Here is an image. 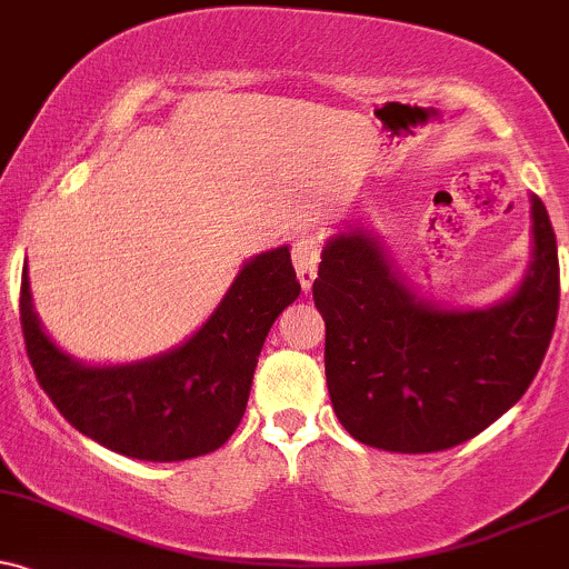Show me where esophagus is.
I'll use <instances>...</instances> for the list:
<instances>
[{"instance_id": "1", "label": "esophagus", "mask_w": 569, "mask_h": 569, "mask_svg": "<svg viewBox=\"0 0 569 569\" xmlns=\"http://www.w3.org/2000/svg\"><path fill=\"white\" fill-rule=\"evenodd\" d=\"M319 258H322V239L319 237H300L292 242V266H296L298 282L303 290H309L317 279Z\"/></svg>"}]
</instances>
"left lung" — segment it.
Here are the masks:
<instances>
[{
    "instance_id": "obj_1",
    "label": "left lung",
    "mask_w": 569,
    "mask_h": 569,
    "mask_svg": "<svg viewBox=\"0 0 569 569\" xmlns=\"http://www.w3.org/2000/svg\"><path fill=\"white\" fill-rule=\"evenodd\" d=\"M532 239L517 296L485 311L420 303L370 233L327 242L313 303L332 410L353 439L389 452L450 450L522 399L559 311L557 237L538 197Z\"/></svg>"
}]
</instances>
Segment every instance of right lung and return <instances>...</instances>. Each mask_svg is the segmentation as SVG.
<instances>
[{"mask_svg":"<svg viewBox=\"0 0 569 569\" xmlns=\"http://www.w3.org/2000/svg\"><path fill=\"white\" fill-rule=\"evenodd\" d=\"M300 296L290 250L263 252L183 346L138 365L87 367L56 349L20 279V327L37 383L73 429L119 456L189 460L218 450L237 431L258 353L273 319Z\"/></svg>","mask_w":569,"mask_h":569,"instance_id":"right-lung-1","label":"right lung"}]
</instances>
